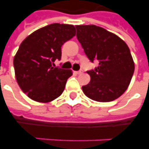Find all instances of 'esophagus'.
Returning a JSON list of instances; mask_svg holds the SVG:
<instances>
[{
    "instance_id": "esophagus-1",
    "label": "esophagus",
    "mask_w": 149,
    "mask_h": 149,
    "mask_svg": "<svg viewBox=\"0 0 149 149\" xmlns=\"http://www.w3.org/2000/svg\"><path fill=\"white\" fill-rule=\"evenodd\" d=\"M83 73V71L82 70H79V71H75V74H81Z\"/></svg>"
}]
</instances>
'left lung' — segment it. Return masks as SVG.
Returning <instances> with one entry per match:
<instances>
[{
    "label": "left lung",
    "instance_id": "left-lung-1",
    "mask_svg": "<svg viewBox=\"0 0 149 149\" xmlns=\"http://www.w3.org/2000/svg\"><path fill=\"white\" fill-rule=\"evenodd\" d=\"M77 38L91 62L99 61L95 70L87 71L90 83L83 93L97 102H111L127 89L135 64L130 49L115 33L95 25L75 26Z\"/></svg>",
    "mask_w": 149,
    "mask_h": 149
}]
</instances>
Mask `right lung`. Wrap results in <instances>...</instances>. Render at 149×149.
Wrapping results in <instances>:
<instances>
[{
  "instance_id": "obj_1",
  "label": "right lung",
  "mask_w": 149,
  "mask_h": 149,
  "mask_svg": "<svg viewBox=\"0 0 149 149\" xmlns=\"http://www.w3.org/2000/svg\"><path fill=\"white\" fill-rule=\"evenodd\" d=\"M72 25L54 23L29 34L13 58L17 82L31 100L49 103L59 97L72 75L71 70L54 67L61 59V47L75 36Z\"/></svg>"
}]
</instances>
